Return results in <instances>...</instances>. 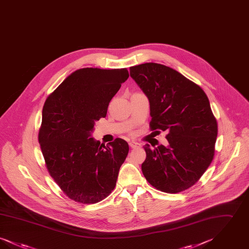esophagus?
<instances>
[{"label":"esophagus","instance_id":"1","mask_svg":"<svg viewBox=\"0 0 249 249\" xmlns=\"http://www.w3.org/2000/svg\"><path fill=\"white\" fill-rule=\"evenodd\" d=\"M129 145H130L131 148H138V147L141 146V144L139 142H134V141L129 142Z\"/></svg>","mask_w":249,"mask_h":249}]
</instances>
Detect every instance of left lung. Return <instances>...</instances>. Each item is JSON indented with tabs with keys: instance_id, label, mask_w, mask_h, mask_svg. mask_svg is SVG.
<instances>
[{
	"instance_id": "8db88e82",
	"label": "left lung",
	"mask_w": 249,
	"mask_h": 249,
	"mask_svg": "<svg viewBox=\"0 0 249 249\" xmlns=\"http://www.w3.org/2000/svg\"><path fill=\"white\" fill-rule=\"evenodd\" d=\"M150 104V130L168 131L169 145L143 149L142 175L155 189L178 193L195 185L211 164L217 123L201 87L154 62L130 67Z\"/></svg>"
}]
</instances>
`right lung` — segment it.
<instances>
[{
	"label": "right lung",
	"mask_w": 249,
	"mask_h": 249,
	"mask_svg": "<svg viewBox=\"0 0 249 249\" xmlns=\"http://www.w3.org/2000/svg\"><path fill=\"white\" fill-rule=\"evenodd\" d=\"M128 77L127 68H82L45 102L38 141L50 177L72 201L96 203L116 187L129 144L121 138L101 144L90 132Z\"/></svg>",
	"instance_id": "1"
}]
</instances>
